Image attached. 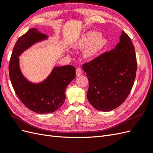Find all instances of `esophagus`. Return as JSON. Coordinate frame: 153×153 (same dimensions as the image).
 Listing matches in <instances>:
<instances>
[{
  "mask_svg": "<svg viewBox=\"0 0 153 153\" xmlns=\"http://www.w3.org/2000/svg\"><path fill=\"white\" fill-rule=\"evenodd\" d=\"M76 75L77 76H81L82 74V70L80 68H77L76 70Z\"/></svg>",
  "mask_w": 153,
  "mask_h": 153,
  "instance_id": "obj_1",
  "label": "esophagus"
}]
</instances>
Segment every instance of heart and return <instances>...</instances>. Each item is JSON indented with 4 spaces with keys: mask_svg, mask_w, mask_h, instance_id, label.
<instances>
[{
    "mask_svg": "<svg viewBox=\"0 0 153 153\" xmlns=\"http://www.w3.org/2000/svg\"><path fill=\"white\" fill-rule=\"evenodd\" d=\"M106 38L100 36V33L95 31H90L84 33L74 44L77 49H85V56L87 58H93L102 52L107 46Z\"/></svg>",
    "mask_w": 153,
    "mask_h": 153,
    "instance_id": "b5f03b06",
    "label": "heart"
}]
</instances>
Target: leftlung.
<instances>
[{
  "instance_id": "left-lung-1",
  "label": "left lung",
  "mask_w": 153,
  "mask_h": 153,
  "mask_svg": "<svg viewBox=\"0 0 153 153\" xmlns=\"http://www.w3.org/2000/svg\"><path fill=\"white\" fill-rule=\"evenodd\" d=\"M89 81L87 99L98 111L108 112L122 104L134 85L137 70L134 47L121 32L120 42L91 62L83 65Z\"/></svg>"
}]
</instances>
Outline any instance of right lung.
I'll return each mask as SVG.
<instances>
[{
    "instance_id": "add662e5",
    "label": "right lung",
    "mask_w": 153,
    "mask_h": 153,
    "mask_svg": "<svg viewBox=\"0 0 153 153\" xmlns=\"http://www.w3.org/2000/svg\"><path fill=\"white\" fill-rule=\"evenodd\" d=\"M47 35L31 28L17 40L9 64L11 84L17 96L30 110L38 114L53 112L60 108L66 98L65 91L76 77V68L72 65L56 66L45 80L35 83L23 75L19 56L31 46L48 39Z\"/></svg>"
}]
</instances>
